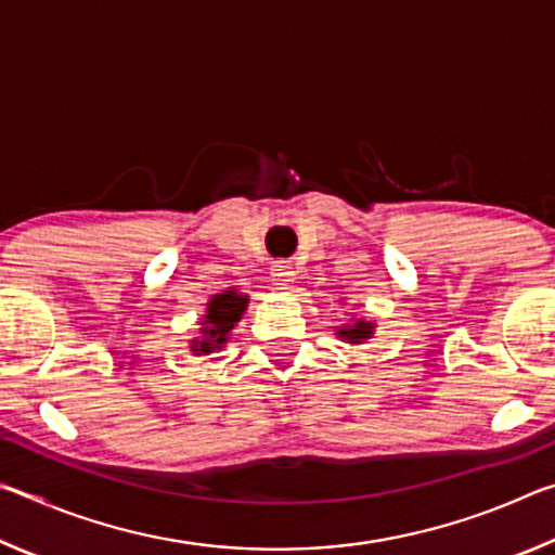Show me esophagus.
Here are the masks:
<instances>
[{
    "label": "esophagus",
    "instance_id": "obj_1",
    "mask_svg": "<svg viewBox=\"0 0 555 555\" xmlns=\"http://www.w3.org/2000/svg\"><path fill=\"white\" fill-rule=\"evenodd\" d=\"M269 274H271V281H274V286L288 288L291 284H294L296 271H294V267L288 264V261H274V264H271V269H269Z\"/></svg>",
    "mask_w": 555,
    "mask_h": 555
}]
</instances>
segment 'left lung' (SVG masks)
<instances>
[{
	"label": "left lung",
	"mask_w": 555,
	"mask_h": 555,
	"mask_svg": "<svg viewBox=\"0 0 555 555\" xmlns=\"http://www.w3.org/2000/svg\"><path fill=\"white\" fill-rule=\"evenodd\" d=\"M372 327L374 325L360 321V323H354L352 327H343L340 335L345 337L347 343H362V340H367V337L372 335Z\"/></svg>",
	"instance_id": "left-lung-1"
}]
</instances>
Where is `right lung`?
Instances as JSON below:
<instances>
[{
  "label": "right lung",
  "mask_w": 555,
  "mask_h": 555,
  "mask_svg": "<svg viewBox=\"0 0 555 555\" xmlns=\"http://www.w3.org/2000/svg\"><path fill=\"white\" fill-rule=\"evenodd\" d=\"M247 308V296H237L234 291H224V294L215 296L208 304V315H205V333L203 340H195V352H210L215 347H222L228 340V333L240 321V315Z\"/></svg>",
  "instance_id": "add662e5"
}]
</instances>
